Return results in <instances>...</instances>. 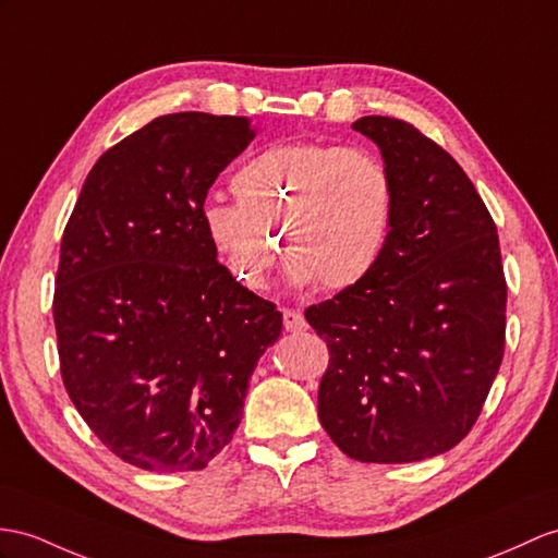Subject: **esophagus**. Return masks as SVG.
<instances>
[{"label": "esophagus", "mask_w": 558, "mask_h": 558, "mask_svg": "<svg viewBox=\"0 0 558 558\" xmlns=\"http://www.w3.org/2000/svg\"><path fill=\"white\" fill-rule=\"evenodd\" d=\"M281 315H283V329H287V331L298 333V331H305L307 329V322H305V315H303L301 310L283 307Z\"/></svg>", "instance_id": "1"}]
</instances>
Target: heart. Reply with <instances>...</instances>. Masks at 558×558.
I'll use <instances>...</instances> for the list:
<instances>
[{"label":"heart","mask_w":558,"mask_h":558,"mask_svg":"<svg viewBox=\"0 0 558 558\" xmlns=\"http://www.w3.org/2000/svg\"><path fill=\"white\" fill-rule=\"evenodd\" d=\"M236 203L210 201L203 225L229 271L263 289L279 246L295 283L343 291L372 275L396 215V182L366 148L293 142L265 148L232 177Z\"/></svg>","instance_id":"b5f03b06"}]
</instances>
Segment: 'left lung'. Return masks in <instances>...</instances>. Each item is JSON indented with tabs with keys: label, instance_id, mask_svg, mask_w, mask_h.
Segmentation results:
<instances>
[{
	"label": "left lung",
	"instance_id": "1",
	"mask_svg": "<svg viewBox=\"0 0 558 558\" xmlns=\"http://www.w3.org/2000/svg\"><path fill=\"white\" fill-rule=\"evenodd\" d=\"M352 128L381 148L396 215L372 275L305 310L329 348L319 421L350 459L407 464L478 421L505 357L507 279L493 215L442 146L398 118Z\"/></svg>",
	"mask_w": 558,
	"mask_h": 558
}]
</instances>
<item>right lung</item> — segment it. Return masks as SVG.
<instances>
[{
	"label": "right lung",
	"instance_id": "1",
	"mask_svg": "<svg viewBox=\"0 0 558 558\" xmlns=\"http://www.w3.org/2000/svg\"><path fill=\"white\" fill-rule=\"evenodd\" d=\"M255 137L170 113L94 162L61 239L53 324L68 398L118 459L201 471L232 442L281 312L217 263L208 189Z\"/></svg>",
	"mask_w": 558,
	"mask_h": 558
}]
</instances>
